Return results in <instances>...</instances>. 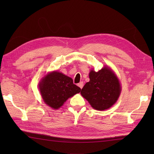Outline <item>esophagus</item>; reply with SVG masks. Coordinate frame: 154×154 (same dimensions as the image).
Here are the masks:
<instances>
[{"label":"esophagus","mask_w":154,"mask_h":154,"mask_svg":"<svg viewBox=\"0 0 154 154\" xmlns=\"http://www.w3.org/2000/svg\"><path fill=\"white\" fill-rule=\"evenodd\" d=\"M77 85L79 86L81 88V89H82L83 87V82H80L79 83H78Z\"/></svg>","instance_id":"34e87169"}]
</instances>
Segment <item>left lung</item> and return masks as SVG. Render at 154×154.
I'll return each instance as SVG.
<instances>
[{
	"label": "left lung",
	"instance_id": "left-lung-1",
	"mask_svg": "<svg viewBox=\"0 0 154 154\" xmlns=\"http://www.w3.org/2000/svg\"><path fill=\"white\" fill-rule=\"evenodd\" d=\"M90 81L81 91L94 109L104 110L112 106L119 99L122 87L120 81L111 68L104 66L99 71L91 70Z\"/></svg>",
	"mask_w": 154,
	"mask_h": 154
}]
</instances>
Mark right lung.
I'll return each mask as SVG.
<instances>
[{
	"label": "right lung",
	"mask_w": 154,
	"mask_h": 154,
	"mask_svg": "<svg viewBox=\"0 0 154 154\" xmlns=\"http://www.w3.org/2000/svg\"><path fill=\"white\" fill-rule=\"evenodd\" d=\"M38 87L44 102L54 110L60 109L68 99L81 90L73 84L71 77L57 71L48 73L42 78Z\"/></svg>",
	"instance_id": "1"
}]
</instances>
